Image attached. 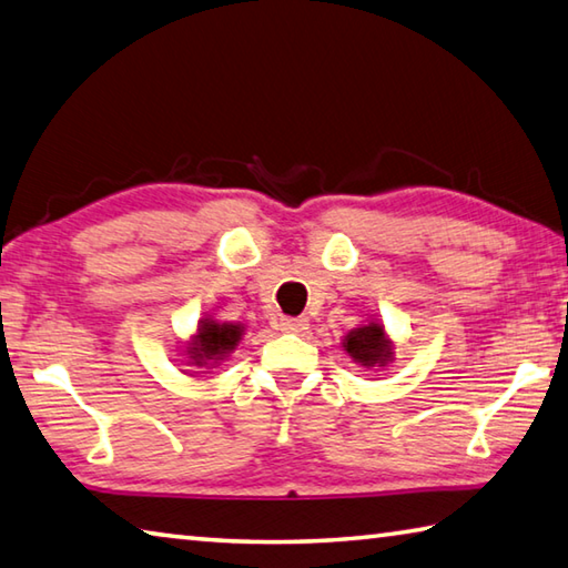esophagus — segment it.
I'll return each instance as SVG.
<instances>
[{"label": "esophagus", "mask_w": 568, "mask_h": 568, "mask_svg": "<svg viewBox=\"0 0 568 568\" xmlns=\"http://www.w3.org/2000/svg\"><path fill=\"white\" fill-rule=\"evenodd\" d=\"M282 331H286V334H304V331L308 328V321L306 318H292V316H284L280 321Z\"/></svg>", "instance_id": "obj_1"}]
</instances>
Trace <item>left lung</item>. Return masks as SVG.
<instances>
[{"mask_svg":"<svg viewBox=\"0 0 568 568\" xmlns=\"http://www.w3.org/2000/svg\"><path fill=\"white\" fill-rule=\"evenodd\" d=\"M344 351L363 368H383L393 361V341L376 321L351 328L344 338Z\"/></svg>","mask_w":568,"mask_h":568,"instance_id":"1","label":"left lung"}]
</instances>
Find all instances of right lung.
Masks as SVG:
<instances>
[{"mask_svg": "<svg viewBox=\"0 0 568 568\" xmlns=\"http://www.w3.org/2000/svg\"><path fill=\"white\" fill-rule=\"evenodd\" d=\"M242 334V324H230V321L220 324L215 318H202L197 324V334L187 341L185 353L192 366L212 368L237 348Z\"/></svg>", "mask_w": 568, "mask_h": 568, "instance_id": "1", "label": "right lung"}]
</instances>
